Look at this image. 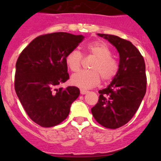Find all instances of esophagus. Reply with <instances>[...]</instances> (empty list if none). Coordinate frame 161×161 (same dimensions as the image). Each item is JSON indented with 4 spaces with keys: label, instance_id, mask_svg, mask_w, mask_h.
<instances>
[{
    "label": "esophagus",
    "instance_id": "obj_1",
    "mask_svg": "<svg viewBox=\"0 0 161 161\" xmlns=\"http://www.w3.org/2000/svg\"><path fill=\"white\" fill-rule=\"evenodd\" d=\"M87 93H89V91L85 90V89H80V93H81L82 95L84 94H86Z\"/></svg>",
    "mask_w": 161,
    "mask_h": 161
}]
</instances>
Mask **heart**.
<instances>
[{"label": "heart", "mask_w": 161, "mask_h": 161, "mask_svg": "<svg viewBox=\"0 0 161 161\" xmlns=\"http://www.w3.org/2000/svg\"><path fill=\"white\" fill-rule=\"evenodd\" d=\"M91 55L96 58L90 68L92 71H82L74 74L71 78L72 85L82 89H90L100 83L101 77L103 81H110L119 72V65L114 59L109 47L105 42H93L86 47ZM83 56L77 50H72L66 55V64L72 72H76L80 69Z\"/></svg>", "instance_id": "1"}]
</instances>
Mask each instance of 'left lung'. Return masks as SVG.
<instances>
[{
	"label": "left lung",
	"instance_id": "left-lung-1",
	"mask_svg": "<svg viewBox=\"0 0 161 161\" xmlns=\"http://www.w3.org/2000/svg\"><path fill=\"white\" fill-rule=\"evenodd\" d=\"M98 35L107 39L118 50L119 69L108 87L98 91L99 99L91 111L99 124L117 129L133 118L146 93L144 59L130 41L115 35Z\"/></svg>",
	"mask_w": 161,
	"mask_h": 161
}]
</instances>
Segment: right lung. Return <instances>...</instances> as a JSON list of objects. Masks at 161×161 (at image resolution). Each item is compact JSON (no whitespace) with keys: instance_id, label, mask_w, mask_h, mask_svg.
<instances>
[{"instance_id":"right-lung-1","label":"right lung","mask_w":161,"mask_h":161,"mask_svg":"<svg viewBox=\"0 0 161 161\" xmlns=\"http://www.w3.org/2000/svg\"><path fill=\"white\" fill-rule=\"evenodd\" d=\"M83 35L65 32L35 38L21 52L16 63L14 88L30 119L42 127H52L68 117L79 97L76 86L59 85L69 79L65 58L81 42Z\"/></svg>"}]
</instances>
